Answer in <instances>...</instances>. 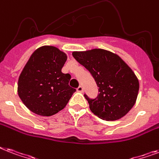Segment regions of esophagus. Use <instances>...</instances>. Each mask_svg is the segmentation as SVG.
I'll list each match as a JSON object with an SVG mask.
<instances>
[{
	"label": "esophagus",
	"mask_w": 159,
	"mask_h": 159,
	"mask_svg": "<svg viewBox=\"0 0 159 159\" xmlns=\"http://www.w3.org/2000/svg\"><path fill=\"white\" fill-rule=\"evenodd\" d=\"M77 91H78V92H81V93H82V91H83V87H82V86H78V87H77Z\"/></svg>",
	"instance_id": "esophagus-1"
}]
</instances>
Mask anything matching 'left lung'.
<instances>
[{
  "instance_id": "1",
  "label": "left lung",
  "mask_w": 159,
  "mask_h": 159,
  "mask_svg": "<svg viewBox=\"0 0 159 159\" xmlns=\"http://www.w3.org/2000/svg\"><path fill=\"white\" fill-rule=\"evenodd\" d=\"M73 56L88 69L99 87L94 100L85 95L91 112L106 121L124 117L135 104L140 88L132 69L118 55L103 49L73 51Z\"/></svg>"
}]
</instances>
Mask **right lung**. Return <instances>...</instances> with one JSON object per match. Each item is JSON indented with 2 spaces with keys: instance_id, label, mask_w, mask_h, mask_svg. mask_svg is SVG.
<instances>
[{
  "instance_id": "1",
  "label": "right lung",
  "mask_w": 159,
  "mask_h": 159,
  "mask_svg": "<svg viewBox=\"0 0 159 159\" xmlns=\"http://www.w3.org/2000/svg\"><path fill=\"white\" fill-rule=\"evenodd\" d=\"M66 60V54L52 46H41L32 54L19 75L18 95L33 113L54 115L76 91L68 85L70 74L61 72Z\"/></svg>"
}]
</instances>
